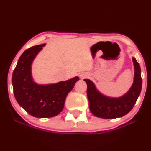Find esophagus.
<instances>
[{"label": "esophagus", "instance_id": "1", "mask_svg": "<svg viewBox=\"0 0 151 151\" xmlns=\"http://www.w3.org/2000/svg\"><path fill=\"white\" fill-rule=\"evenodd\" d=\"M81 77H82V76H81Z\"/></svg>", "mask_w": 151, "mask_h": 151}]
</instances>
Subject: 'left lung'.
<instances>
[{
	"label": "left lung",
	"mask_w": 151,
	"mask_h": 151,
	"mask_svg": "<svg viewBox=\"0 0 151 151\" xmlns=\"http://www.w3.org/2000/svg\"><path fill=\"white\" fill-rule=\"evenodd\" d=\"M134 78L130 89L120 97H110L100 92L90 79H84L87 84L89 109L95 116L101 119H116L129 113L141 93L142 88L141 71L136 58H133Z\"/></svg>",
	"instance_id": "8db88e82"
}]
</instances>
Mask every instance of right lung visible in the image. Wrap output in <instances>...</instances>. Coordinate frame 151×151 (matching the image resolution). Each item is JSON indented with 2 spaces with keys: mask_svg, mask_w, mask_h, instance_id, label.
Wrapping results in <instances>:
<instances>
[{
  "mask_svg": "<svg viewBox=\"0 0 151 151\" xmlns=\"http://www.w3.org/2000/svg\"><path fill=\"white\" fill-rule=\"evenodd\" d=\"M45 44L26 50L19 58L12 76L15 98L19 105L31 116L50 118L63 110L65 99L79 78L75 77L55 84H38L32 76L34 59Z\"/></svg>",
  "mask_w": 151,
  "mask_h": 151,
  "instance_id": "add662e5",
  "label": "right lung"
}]
</instances>
